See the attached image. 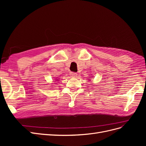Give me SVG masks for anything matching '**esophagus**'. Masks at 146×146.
Returning a JSON list of instances; mask_svg holds the SVG:
<instances>
[{
  "mask_svg": "<svg viewBox=\"0 0 146 146\" xmlns=\"http://www.w3.org/2000/svg\"><path fill=\"white\" fill-rule=\"evenodd\" d=\"M70 75L72 77H76V76H77V74L76 72H72L70 73Z\"/></svg>",
  "mask_w": 146,
  "mask_h": 146,
  "instance_id": "esophagus-1",
  "label": "esophagus"
}]
</instances>
